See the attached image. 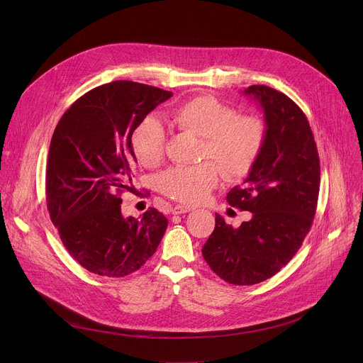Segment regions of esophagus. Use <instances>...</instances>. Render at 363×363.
Here are the masks:
<instances>
[{
  "label": "esophagus",
  "instance_id": "1",
  "mask_svg": "<svg viewBox=\"0 0 363 363\" xmlns=\"http://www.w3.org/2000/svg\"><path fill=\"white\" fill-rule=\"evenodd\" d=\"M189 211H192V208H191V206H186V205H175L172 208V214H175V216L186 214Z\"/></svg>",
  "mask_w": 363,
  "mask_h": 363
}]
</instances>
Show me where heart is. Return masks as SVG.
<instances>
[{
    "mask_svg": "<svg viewBox=\"0 0 363 363\" xmlns=\"http://www.w3.org/2000/svg\"><path fill=\"white\" fill-rule=\"evenodd\" d=\"M175 125L203 139L201 160L195 167H175L160 177V189L167 196L185 202H201L218 185L220 175L227 179L247 177L263 152L267 123L260 115L238 112L214 96H198L174 112ZM167 133L160 121L146 118L132 133V147L138 161L147 168L157 167L165 157Z\"/></svg>",
    "mask_w": 363,
    "mask_h": 363,
    "instance_id": "b5f03b06",
    "label": "heart"
}]
</instances>
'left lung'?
Listing matches in <instances>:
<instances>
[{"instance_id":"8db88e82","label":"left lung","mask_w":363,"mask_h":363,"mask_svg":"<svg viewBox=\"0 0 363 363\" xmlns=\"http://www.w3.org/2000/svg\"><path fill=\"white\" fill-rule=\"evenodd\" d=\"M242 93L263 109L267 139L257 164L227 201L250 211L251 218L234 228L216 214L202 255L227 283L250 286L273 277L300 248L316 214L320 164L308 121L290 97L263 84Z\"/></svg>"}]
</instances>
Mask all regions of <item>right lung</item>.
<instances>
[{
  "instance_id": "add662e5",
  "label": "right lung",
  "mask_w": 363,
  "mask_h": 363,
  "mask_svg": "<svg viewBox=\"0 0 363 363\" xmlns=\"http://www.w3.org/2000/svg\"><path fill=\"white\" fill-rule=\"evenodd\" d=\"M172 91L116 80L91 89L65 112L51 138L45 199L74 260L105 277L139 270L157 251L168 220L149 208L125 218L121 192L136 171L132 133Z\"/></svg>"
}]
</instances>
